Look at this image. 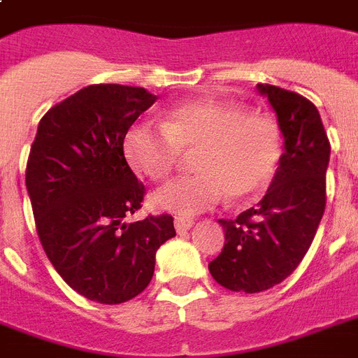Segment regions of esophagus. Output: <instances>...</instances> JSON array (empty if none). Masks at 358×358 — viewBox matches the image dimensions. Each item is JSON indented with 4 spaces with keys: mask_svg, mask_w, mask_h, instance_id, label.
I'll use <instances>...</instances> for the list:
<instances>
[{
    "mask_svg": "<svg viewBox=\"0 0 358 358\" xmlns=\"http://www.w3.org/2000/svg\"><path fill=\"white\" fill-rule=\"evenodd\" d=\"M191 227H193V221H191V219H184V217L174 219V229H176V232H187Z\"/></svg>",
    "mask_w": 358,
    "mask_h": 358,
    "instance_id": "1",
    "label": "esophagus"
}]
</instances>
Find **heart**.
Masks as SVG:
<instances>
[{
	"mask_svg": "<svg viewBox=\"0 0 358 358\" xmlns=\"http://www.w3.org/2000/svg\"><path fill=\"white\" fill-rule=\"evenodd\" d=\"M124 156L150 180H163L193 152L195 173L169 182L152 195V204L178 215H196L223 201L258 195L271 182L280 159V131L267 115L241 106L201 100L169 109L162 128L139 122L126 129Z\"/></svg>",
	"mask_w": 358,
	"mask_h": 358,
	"instance_id": "heart-1",
	"label": "heart"
}]
</instances>
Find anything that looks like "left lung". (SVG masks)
I'll return each instance as SVG.
<instances>
[{
	"label": "left lung",
	"instance_id": "left-lung-1",
	"mask_svg": "<svg viewBox=\"0 0 358 358\" xmlns=\"http://www.w3.org/2000/svg\"><path fill=\"white\" fill-rule=\"evenodd\" d=\"M277 113L284 152L258 206L238 219H219L221 255L208 264L223 288L258 294L294 273L325 212V174L331 145L316 106L297 92L258 83Z\"/></svg>",
	"mask_w": 358,
	"mask_h": 358
}]
</instances>
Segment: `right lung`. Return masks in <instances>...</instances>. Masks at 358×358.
Listing matches in <instances>:
<instances>
[{
  "label": "right lung",
  "instance_id": "add662e5",
  "mask_svg": "<svg viewBox=\"0 0 358 358\" xmlns=\"http://www.w3.org/2000/svg\"><path fill=\"white\" fill-rule=\"evenodd\" d=\"M157 96L143 87L89 85L48 111L31 146L25 187L44 252L70 288L102 305L150 284L173 217L128 223L145 185L122 150L126 129Z\"/></svg>",
  "mask_w": 358,
  "mask_h": 358
}]
</instances>
